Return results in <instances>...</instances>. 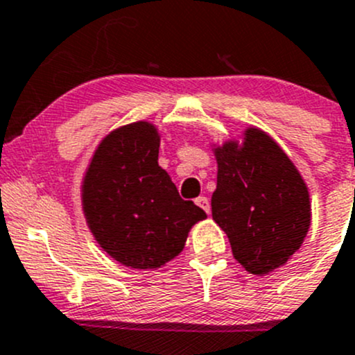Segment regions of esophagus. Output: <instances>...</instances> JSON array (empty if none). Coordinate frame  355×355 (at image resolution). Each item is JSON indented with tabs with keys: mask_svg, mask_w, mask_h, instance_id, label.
I'll use <instances>...</instances> for the list:
<instances>
[{
	"mask_svg": "<svg viewBox=\"0 0 355 355\" xmlns=\"http://www.w3.org/2000/svg\"><path fill=\"white\" fill-rule=\"evenodd\" d=\"M195 203L198 205V207L202 208L203 211H207V214H210V202H208L207 196H198V198L195 200Z\"/></svg>",
	"mask_w": 355,
	"mask_h": 355,
	"instance_id": "1",
	"label": "esophagus"
}]
</instances>
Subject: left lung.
<instances>
[{"label":"left lung","instance_id":"8db88e82","mask_svg":"<svg viewBox=\"0 0 355 355\" xmlns=\"http://www.w3.org/2000/svg\"><path fill=\"white\" fill-rule=\"evenodd\" d=\"M215 157L211 217L227 234L234 258L254 275L286 265L311 225L304 179L258 128H248L241 145L225 141L215 148Z\"/></svg>","mask_w":355,"mask_h":355}]
</instances>
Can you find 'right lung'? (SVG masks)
Here are the masks:
<instances>
[{"instance_id":"right-lung-1","label":"right lung","mask_w":355,"mask_h":355,"mask_svg":"<svg viewBox=\"0 0 355 355\" xmlns=\"http://www.w3.org/2000/svg\"><path fill=\"white\" fill-rule=\"evenodd\" d=\"M152 123L111 131L94 153L82 184L87 224L102 250L131 268H160L182 251L189 229L207 218L159 166Z\"/></svg>"}]
</instances>
